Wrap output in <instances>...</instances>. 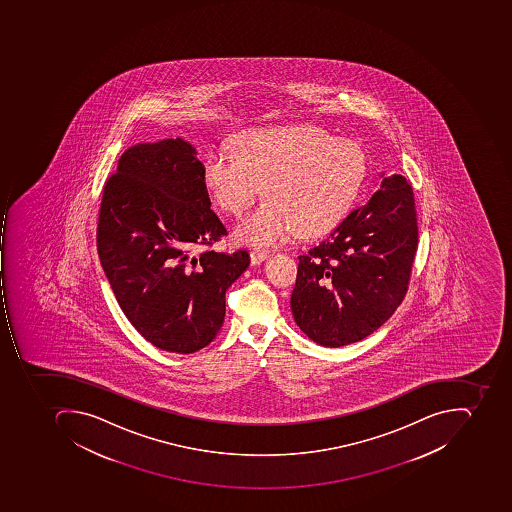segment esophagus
Wrapping results in <instances>:
<instances>
[{
	"mask_svg": "<svg viewBox=\"0 0 512 512\" xmlns=\"http://www.w3.org/2000/svg\"><path fill=\"white\" fill-rule=\"evenodd\" d=\"M269 252L261 251V249H254L251 252V263L252 265H260L261 261L268 260Z\"/></svg>",
	"mask_w": 512,
	"mask_h": 512,
	"instance_id": "obj_1",
	"label": "esophagus"
}]
</instances>
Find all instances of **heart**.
<instances>
[{
	"mask_svg": "<svg viewBox=\"0 0 512 512\" xmlns=\"http://www.w3.org/2000/svg\"><path fill=\"white\" fill-rule=\"evenodd\" d=\"M367 175L360 145L313 125L254 128L218 147L203 164V183L222 210L240 216L266 199L236 229L246 243L272 246L299 229L323 235L340 224L359 197Z\"/></svg>",
	"mask_w": 512,
	"mask_h": 512,
	"instance_id": "1",
	"label": "heart"
}]
</instances>
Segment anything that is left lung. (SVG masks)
<instances>
[{"mask_svg": "<svg viewBox=\"0 0 512 512\" xmlns=\"http://www.w3.org/2000/svg\"><path fill=\"white\" fill-rule=\"evenodd\" d=\"M417 247L414 189L403 175L384 178L365 205L299 255L294 321L327 348L373 334L403 302Z\"/></svg>", "mask_w": 512, "mask_h": 512, "instance_id": "left-lung-1", "label": "left lung"}]
</instances>
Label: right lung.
<instances>
[{"label": "right lung", "instance_id": "1", "mask_svg": "<svg viewBox=\"0 0 512 512\" xmlns=\"http://www.w3.org/2000/svg\"><path fill=\"white\" fill-rule=\"evenodd\" d=\"M227 235L193 145L164 139L122 153L103 188L98 257L120 309L156 348L193 354L218 335L225 291L251 263L244 249H211Z\"/></svg>", "mask_w": 512, "mask_h": 512}]
</instances>
